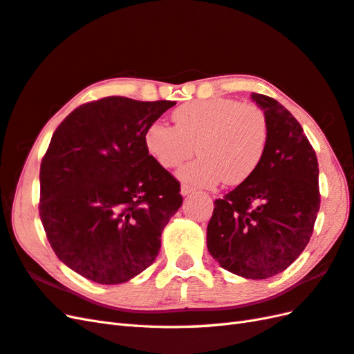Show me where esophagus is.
I'll list each match as a JSON object with an SVG mask.
<instances>
[{"instance_id":"esophagus-1","label":"esophagus","mask_w":354,"mask_h":354,"mask_svg":"<svg viewBox=\"0 0 354 354\" xmlns=\"http://www.w3.org/2000/svg\"><path fill=\"white\" fill-rule=\"evenodd\" d=\"M193 192H194V188H193L192 185H187V184H184L183 187H180V193H183V196H187V194L193 193Z\"/></svg>"}]
</instances>
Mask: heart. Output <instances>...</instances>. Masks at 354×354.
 Masks as SVG:
<instances>
[{
  "label": "heart",
  "mask_w": 354,
  "mask_h": 354,
  "mask_svg": "<svg viewBox=\"0 0 354 354\" xmlns=\"http://www.w3.org/2000/svg\"><path fill=\"white\" fill-rule=\"evenodd\" d=\"M174 127L152 122L145 131V145L158 165L178 169L180 178L198 187L223 179L241 184L261 165L269 145V122L263 109L233 98H211L185 103L171 113Z\"/></svg>",
  "instance_id": "obj_1"
}]
</instances>
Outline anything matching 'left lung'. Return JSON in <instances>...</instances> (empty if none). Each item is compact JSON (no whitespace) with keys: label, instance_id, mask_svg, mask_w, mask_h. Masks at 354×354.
Masks as SVG:
<instances>
[{"label":"left lung","instance_id":"obj_1","mask_svg":"<svg viewBox=\"0 0 354 354\" xmlns=\"http://www.w3.org/2000/svg\"><path fill=\"white\" fill-rule=\"evenodd\" d=\"M269 122L259 169L214 202L206 243L221 268L265 279L301 256L320 209L319 162L301 124L275 98L252 93Z\"/></svg>","mask_w":354,"mask_h":354}]
</instances>
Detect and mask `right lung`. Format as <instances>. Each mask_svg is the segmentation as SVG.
<instances>
[{
    "mask_svg": "<svg viewBox=\"0 0 354 354\" xmlns=\"http://www.w3.org/2000/svg\"><path fill=\"white\" fill-rule=\"evenodd\" d=\"M175 104L104 97L80 104L53 133L40 166L39 214L58 259L82 277L125 283L158 256L183 196L148 152L145 131Z\"/></svg>",
    "mask_w": 354,
    "mask_h": 354,
    "instance_id": "right-lung-1",
    "label": "right lung"
}]
</instances>
